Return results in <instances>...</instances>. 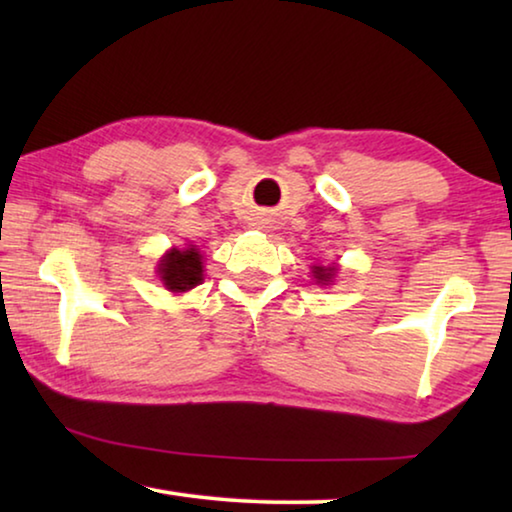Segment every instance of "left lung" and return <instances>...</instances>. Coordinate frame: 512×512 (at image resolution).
Masks as SVG:
<instances>
[{"instance_id": "1", "label": "left lung", "mask_w": 512, "mask_h": 512, "mask_svg": "<svg viewBox=\"0 0 512 512\" xmlns=\"http://www.w3.org/2000/svg\"><path fill=\"white\" fill-rule=\"evenodd\" d=\"M311 273H314V280L318 284H329L336 275V266H314L311 268Z\"/></svg>"}]
</instances>
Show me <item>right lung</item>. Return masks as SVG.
Masks as SVG:
<instances>
[{
  "label": "right lung",
  "instance_id": "obj_1",
  "mask_svg": "<svg viewBox=\"0 0 512 512\" xmlns=\"http://www.w3.org/2000/svg\"><path fill=\"white\" fill-rule=\"evenodd\" d=\"M158 275L164 287L173 293H185L203 282V255L196 246L171 248L162 255Z\"/></svg>",
  "mask_w": 512,
  "mask_h": 512
}]
</instances>
